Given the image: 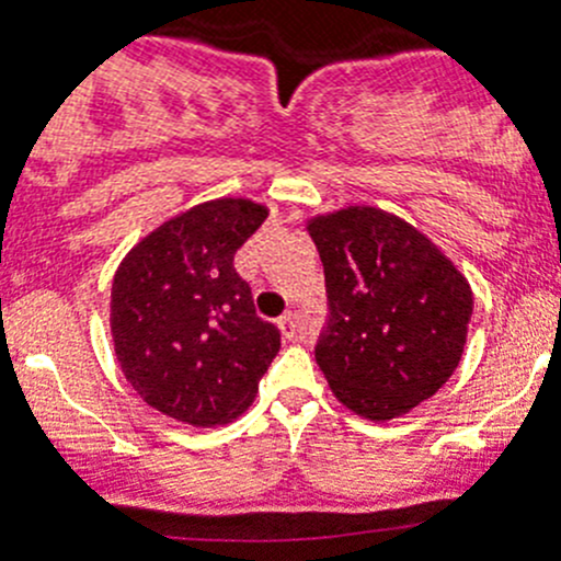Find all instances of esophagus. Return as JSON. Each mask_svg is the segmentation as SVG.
<instances>
[{
	"instance_id": "esophagus-1",
	"label": "esophagus",
	"mask_w": 561,
	"mask_h": 561,
	"mask_svg": "<svg viewBox=\"0 0 561 561\" xmlns=\"http://www.w3.org/2000/svg\"><path fill=\"white\" fill-rule=\"evenodd\" d=\"M279 332H282V337L290 340V343H296V340L301 337V329H298V321L293 312H287V316L279 318Z\"/></svg>"
}]
</instances>
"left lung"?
Wrapping results in <instances>:
<instances>
[{"instance_id": "obj_1", "label": "left lung", "mask_w": 561, "mask_h": 561, "mask_svg": "<svg viewBox=\"0 0 561 561\" xmlns=\"http://www.w3.org/2000/svg\"><path fill=\"white\" fill-rule=\"evenodd\" d=\"M327 276L329 321L316 345L334 399L390 421L432 399L465 352L473 293L432 240L379 207L307 221Z\"/></svg>"}]
</instances>
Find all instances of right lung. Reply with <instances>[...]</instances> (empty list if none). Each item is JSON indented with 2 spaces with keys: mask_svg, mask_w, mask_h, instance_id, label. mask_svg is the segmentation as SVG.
Masks as SVG:
<instances>
[{
  "mask_svg": "<svg viewBox=\"0 0 561 561\" xmlns=\"http://www.w3.org/2000/svg\"><path fill=\"white\" fill-rule=\"evenodd\" d=\"M251 198L196 204L133 245L113 276L115 357L140 399L191 426L249 410L279 352V329L256 318L234 251L263 227Z\"/></svg>",
  "mask_w": 561,
  "mask_h": 561,
  "instance_id": "add662e5",
  "label": "right lung"
}]
</instances>
